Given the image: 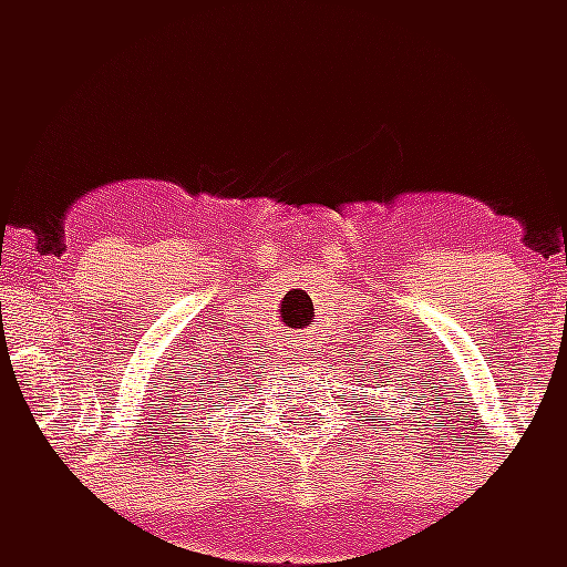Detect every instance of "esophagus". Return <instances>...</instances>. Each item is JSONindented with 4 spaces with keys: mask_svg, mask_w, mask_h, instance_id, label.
I'll use <instances>...</instances> for the list:
<instances>
[{
    "mask_svg": "<svg viewBox=\"0 0 567 567\" xmlns=\"http://www.w3.org/2000/svg\"><path fill=\"white\" fill-rule=\"evenodd\" d=\"M299 346H302V343H299ZM296 355H299V352H296Z\"/></svg>",
    "mask_w": 567,
    "mask_h": 567,
    "instance_id": "obj_1",
    "label": "esophagus"
}]
</instances>
